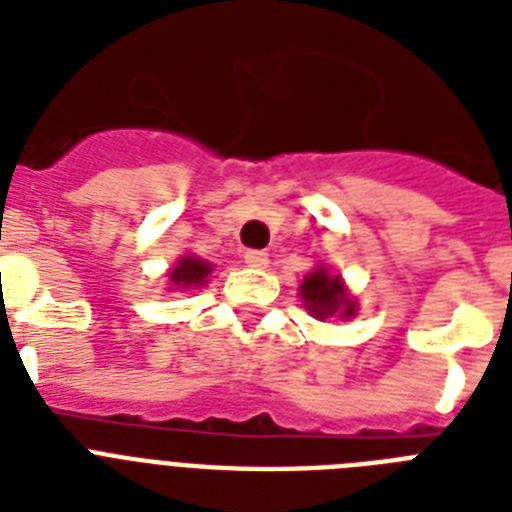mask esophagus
Wrapping results in <instances>:
<instances>
[{
  "label": "esophagus",
  "instance_id": "1",
  "mask_svg": "<svg viewBox=\"0 0 512 512\" xmlns=\"http://www.w3.org/2000/svg\"><path fill=\"white\" fill-rule=\"evenodd\" d=\"M244 263L249 268H265L268 265V255H265L263 249H249V252H244Z\"/></svg>",
  "mask_w": 512,
  "mask_h": 512
}]
</instances>
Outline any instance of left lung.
Returning <instances> with one entry per match:
<instances>
[{"label":"left lung","mask_w":512,"mask_h":512,"mask_svg":"<svg viewBox=\"0 0 512 512\" xmlns=\"http://www.w3.org/2000/svg\"><path fill=\"white\" fill-rule=\"evenodd\" d=\"M300 297H303L305 311L311 313L313 319H353L356 316V300L350 297L340 276H332L327 265H319L311 271L300 284Z\"/></svg>","instance_id":"obj_1"}]
</instances>
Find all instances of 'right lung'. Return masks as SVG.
Listing matches in <instances>:
<instances>
[{"label":"right lung","mask_w":512,"mask_h":512,"mask_svg":"<svg viewBox=\"0 0 512 512\" xmlns=\"http://www.w3.org/2000/svg\"><path fill=\"white\" fill-rule=\"evenodd\" d=\"M209 273H212V265H209L207 260L185 255L177 260V265L170 271V281H172V287L177 289H193V287H201V284L207 281Z\"/></svg>","instance_id":"right-lung-1"}]
</instances>
